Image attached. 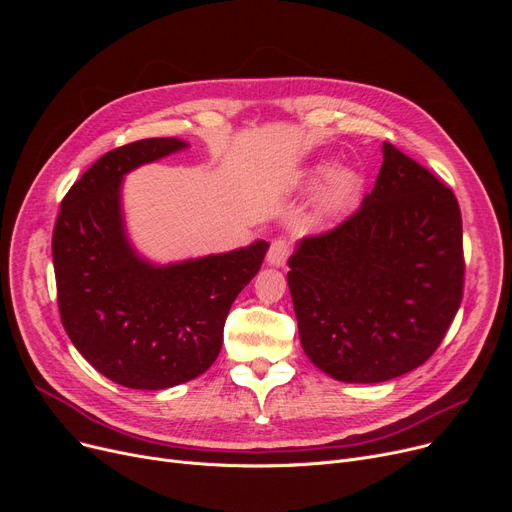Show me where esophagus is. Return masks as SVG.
<instances>
[{
	"mask_svg": "<svg viewBox=\"0 0 512 512\" xmlns=\"http://www.w3.org/2000/svg\"><path fill=\"white\" fill-rule=\"evenodd\" d=\"M288 255H290V247H288V242H286L284 238H278V240H274L272 245H270V251H267V257H265V261H267V265L282 267V265L286 263Z\"/></svg>",
	"mask_w": 512,
	"mask_h": 512,
	"instance_id": "obj_1",
	"label": "esophagus"
}]
</instances>
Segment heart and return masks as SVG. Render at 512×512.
Segmentation results:
<instances>
[{
    "label": "heart",
    "instance_id": "b5f03b06",
    "mask_svg": "<svg viewBox=\"0 0 512 512\" xmlns=\"http://www.w3.org/2000/svg\"><path fill=\"white\" fill-rule=\"evenodd\" d=\"M297 186L301 191L319 186L313 205V222L326 226L355 209L363 191V176L351 166L332 168V161H317L301 174Z\"/></svg>",
    "mask_w": 512,
    "mask_h": 512
}]
</instances>
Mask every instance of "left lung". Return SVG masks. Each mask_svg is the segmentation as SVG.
<instances>
[{"mask_svg":"<svg viewBox=\"0 0 512 512\" xmlns=\"http://www.w3.org/2000/svg\"><path fill=\"white\" fill-rule=\"evenodd\" d=\"M361 209L303 238L288 288L309 361L346 384H380L434 355L463 299V222L432 172L384 143Z\"/></svg>","mask_w":512,"mask_h":512,"instance_id":"left-lung-1","label":"left lung"}]
</instances>
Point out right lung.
I'll use <instances>...</instances> for the list:
<instances>
[{
    "label": "right lung",
    "mask_w": 512,
    "mask_h": 512,
    "mask_svg": "<svg viewBox=\"0 0 512 512\" xmlns=\"http://www.w3.org/2000/svg\"><path fill=\"white\" fill-rule=\"evenodd\" d=\"M186 147L168 137L105 153L72 184L53 228L64 330L107 380L134 390H166L213 365L230 307L270 247L255 240L176 263H153L132 247L122 207L124 176Z\"/></svg>",
    "instance_id": "right-lung-1"
}]
</instances>
